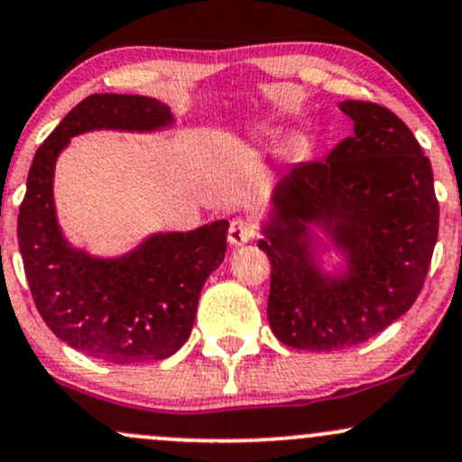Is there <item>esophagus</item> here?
<instances>
[{"instance_id": "1", "label": "esophagus", "mask_w": 462, "mask_h": 462, "mask_svg": "<svg viewBox=\"0 0 462 462\" xmlns=\"http://www.w3.org/2000/svg\"><path fill=\"white\" fill-rule=\"evenodd\" d=\"M258 235V227L252 224L249 219H235L230 224V230H227V241L232 245H243V243L252 241Z\"/></svg>"}]
</instances>
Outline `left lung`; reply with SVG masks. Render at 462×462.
<instances>
[{"label":"left lung","instance_id":"8db88e82","mask_svg":"<svg viewBox=\"0 0 462 462\" xmlns=\"http://www.w3.org/2000/svg\"><path fill=\"white\" fill-rule=\"evenodd\" d=\"M338 106L354 134L326 161L300 162L280 180L258 243L272 261V330L310 352L358 346L400 319L421 293L439 236L430 161L404 121L374 102ZM309 223L348 254L343 279L316 269Z\"/></svg>","mask_w":462,"mask_h":462}]
</instances>
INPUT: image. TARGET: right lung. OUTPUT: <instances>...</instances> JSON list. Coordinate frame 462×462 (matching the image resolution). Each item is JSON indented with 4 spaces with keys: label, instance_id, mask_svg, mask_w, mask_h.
<instances>
[{
    "label": "right lung",
    "instance_id": "obj_1",
    "mask_svg": "<svg viewBox=\"0 0 462 462\" xmlns=\"http://www.w3.org/2000/svg\"><path fill=\"white\" fill-rule=\"evenodd\" d=\"M171 121L158 99L88 95L36 150L28 173L17 236L32 300L58 338L106 363L162 360L187 343L201 286L224 263L227 221L153 235L113 261L93 258L69 245L56 224V158L82 132H147Z\"/></svg>",
    "mask_w": 462,
    "mask_h": 462
}]
</instances>
